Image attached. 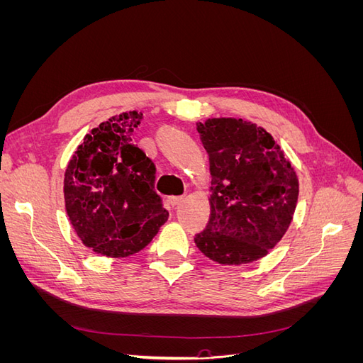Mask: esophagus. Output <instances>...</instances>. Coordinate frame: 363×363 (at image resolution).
<instances>
[{"mask_svg": "<svg viewBox=\"0 0 363 363\" xmlns=\"http://www.w3.org/2000/svg\"><path fill=\"white\" fill-rule=\"evenodd\" d=\"M183 200H184V196H183V195H177V196H169V203H171L172 206H177V204H180Z\"/></svg>", "mask_w": 363, "mask_h": 363, "instance_id": "34e87169", "label": "esophagus"}]
</instances>
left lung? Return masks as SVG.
<instances>
[{
    "label": "left lung",
    "mask_w": 363,
    "mask_h": 363,
    "mask_svg": "<svg viewBox=\"0 0 363 363\" xmlns=\"http://www.w3.org/2000/svg\"><path fill=\"white\" fill-rule=\"evenodd\" d=\"M212 175L211 218L195 244L221 265L265 257L292 221L298 179L267 130L235 118L196 125Z\"/></svg>",
    "instance_id": "1"
}]
</instances>
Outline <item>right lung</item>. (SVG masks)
<instances>
[{
  "label": "right lung",
  "instance_id": "add662e5",
  "mask_svg": "<svg viewBox=\"0 0 363 363\" xmlns=\"http://www.w3.org/2000/svg\"><path fill=\"white\" fill-rule=\"evenodd\" d=\"M142 118V112H125L92 128L65 171V207L72 228L101 256L135 255L169 216L155 189V163L133 144Z\"/></svg>",
  "mask_w": 363,
  "mask_h": 363
}]
</instances>
